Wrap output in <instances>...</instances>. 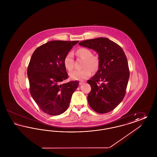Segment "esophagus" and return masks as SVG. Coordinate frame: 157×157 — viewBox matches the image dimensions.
Segmentation results:
<instances>
[{
    "label": "esophagus",
    "mask_w": 157,
    "mask_h": 157,
    "mask_svg": "<svg viewBox=\"0 0 157 157\" xmlns=\"http://www.w3.org/2000/svg\"><path fill=\"white\" fill-rule=\"evenodd\" d=\"M83 83H84V82H83V81H81V82H79V85H83Z\"/></svg>",
    "instance_id": "esophagus-1"
}]
</instances>
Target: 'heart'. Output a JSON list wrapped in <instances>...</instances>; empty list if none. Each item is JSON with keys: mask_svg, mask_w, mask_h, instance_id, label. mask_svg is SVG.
Returning <instances> with one entry per match:
<instances>
[{"mask_svg": "<svg viewBox=\"0 0 157 157\" xmlns=\"http://www.w3.org/2000/svg\"><path fill=\"white\" fill-rule=\"evenodd\" d=\"M77 54L82 59L85 60L84 68L81 70H75L70 73L71 78L74 80L83 81L88 78L92 71H96L99 67V59L95 56H92V52L86 48H80L77 51ZM64 65L68 71H72L74 67L73 53H67L64 59Z\"/></svg>", "mask_w": 157, "mask_h": 157, "instance_id": "b5f03b06", "label": "heart"}]
</instances>
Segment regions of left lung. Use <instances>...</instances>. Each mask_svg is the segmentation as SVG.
<instances>
[{"label": "left lung", "instance_id": "1", "mask_svg": "<svg viewBox=\"0 0 157 157\" xmlns=\"http://www.w3.org/2000/svg\"><path fill=\"white\" fill-rule=\"evenodd\" d=\"M79 45L98 54L99 69L88 81L91 86L89 105L95 112H110L122 102L126 93L129 78L127 56L119 45L105 37L83 40ZM99 82L101 83L99 84Z\"/></svg>", "mask_w": 157, "mask_h": 157}]
</instances>
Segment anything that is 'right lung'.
Instances as JSON below:
<instances>
[{
	"label": "right lung",
	"instance_id": "add662e5",
	"mask_svg": "<svg viewBox=\"0 0 157 157\" xmlns=\"http://www.w3.org/2000/svg\"><path fill=\"white\" fill-rule=\"evenodd\" d=\"M78 42L50 41L38 47L32 55L27 71L30 94L47 114L58 115L65 112L79 86L78 81L61 83L68 78L65 57Z\"/></svg>",
	"mask_w": 157,
	"mask_h": 157
}]
</instances>
